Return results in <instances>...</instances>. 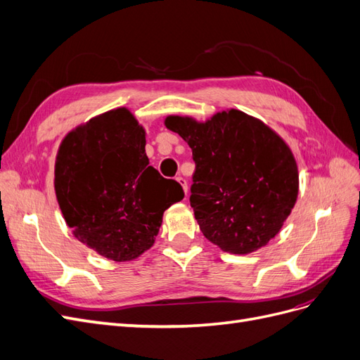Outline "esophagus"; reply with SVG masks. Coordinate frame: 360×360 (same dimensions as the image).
<instances>
[{"instance_id": "esophagus-1", "label": "esophagus", "mask_w": 360, "mask_h": 360, "mask_svg": "<svg viewBox=\"0 0 360 360\" xmlns=\"http://www.w3.org/2000/svg\"><path fill=\"white\" fill-rule=\"evenodd\" d=\"M179 183H180V186L183 188V191H184V193H188V181H186V179H183L181 176H179L177 179H176Z\"/></svg>"}]
</instances>
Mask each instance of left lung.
<instances>
[{"mask_svg": "<svg viewBox=\"0 0 360 360\" xmlns=\"http://www.w3.org/2000/svg\"><path fill=\"white\" fill-rule=\"evenodd\" d=\"M165 126L192 148L191 205L207 240L238 255L266 246L299 195L297 163L285 141L233 108L205 122L168 115Z\"/></svg>", "mask_w": 360, "mask_h": 360, "instance_id": "obj_1", "label": "left lung"}]
</instances>
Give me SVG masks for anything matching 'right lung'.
Returning a JSON list of instances; mask_svg holds the SVG:
<instances>
[{"label": "right lung", "instance_id": "right-lung-1", "mask_svg": "<svg viewBox=\"0 0 360 360\" xmlns=\"http://www.w3.org/2000/svg\"><path fill=\"white\" fill-rule=\"evenodd\" d=\"M53 176L72 234L117 263L153 246L163 212L184 197L176 180L148 167L146 129L124 106L72 129L60 144Z\"/></svg>", "mask_w": 360, "mask_h": 360}]
</instances>
